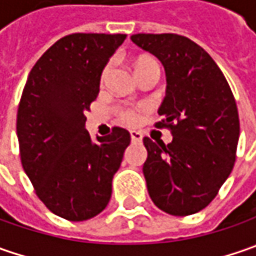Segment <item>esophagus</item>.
Wrapping results in <instances>:
<instances>
[{
    "label": "esophagus",
    "mask_w": 256,
    "mask_h": 256,
    "mask_svg": "<svg viewBox=\"0 0 256 256\" xmlns=\"http://www.w3.org/2000/svg\"><path fill=\"white\" fill-rule=\"evenodd\" d=\"M131 140H132V142H141L142 141V134L140 131H131Z\"/></svg>",
    "instance_id": "34e87169"
}]
</instances>
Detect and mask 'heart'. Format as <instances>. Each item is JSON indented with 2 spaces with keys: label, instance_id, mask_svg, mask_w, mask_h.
I'll use <instances>...</instances> for the list:
<instances>
[{
  "label": "heart",
  "instance_id": "heart-1",
  "mask_svg": "<svg viewBox=\"0 0 256 256\" xmlns=\"http://www.w3.org/2000/svg\"><path fill=\"white\" fill-rule=\"evenodd\" d=\"M154 62H155V61H154L152 58H140V60L135 62V71L140 70V68H142L145 65L154 64ZM106 74H108V66L104 70L102 78H105ZM120 120L125 124L134 125V124H136L140 121V112H138L136 110H134V108H121V110H120Z\"/></svg>",
  "mask_w": 256,
  "mask_h": 256
}]
</instances>
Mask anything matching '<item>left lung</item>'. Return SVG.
<instances>
[{
    "label": "left lung",
    "mask_w": 256,
    "mask_h": 256,
    "mask_svg": "<svg viewBox=\"0 0 256 256\" xmlns=\"http://www.w3.org/2000/svg\"><path fill=\"white\" fill-rule=\"evenodd\" d=\"M134 44L165 68L166 94L156 128L172 142L145 136L144 176L152 202L164 212L186 216L204 210L230 176L240 140L238 108L228 81L202 46L178 34H135Z\"/></svg>",
    "instance_id": "1"
}]
</instances>
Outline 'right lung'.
<instances>
[{"mask_svg": "<svg viewBox=\"0 0 256 256\" xmlns=\"http://www.w3.org/2000/svg\"><path fill=\"white\" fill-rule=\"evenodd\" d=\"M125 38L78 32L58 40L35 62L21 95L16 135L22 168L45 206L68 221H86L105 210L131 142L120 126L96 142L85 130L104 66Z\"/></svg>", "mask_w": 256, "mask_h": 256, "instance_id": "1", "label": "right lung"}]
</instances>
